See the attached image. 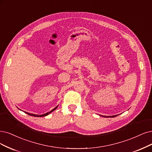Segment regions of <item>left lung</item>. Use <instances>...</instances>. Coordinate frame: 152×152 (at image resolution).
<instances>
[{
  "label": "left lung",
  "instance_id": "obj_1",
  "mask_svg": "<svg viewBox=\"0 0 152 152\" xmlns=\"http://www.w3.org/2000/svg\"><path fill=\"white\" fill-rule=\"evenodd\" d=\"M117 116V115H114V116H104V117H105V118H108V117H111V118H113V117H115V116Z\"/></svg>",
  "mask_w": 152,
  "mask_h": 152
}]
</instances>
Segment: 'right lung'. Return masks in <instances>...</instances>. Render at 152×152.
Here are the masks:
<instances>
[{
    "label": "right lung",
    "instance_id": "1",
    "mask_svg": "<svg viewBox=\"0 0 152 152\" xmlns=\"http://www.w3.org/2000/svg\"><path fill=\"white\" fill-rule=\"evenodd\" d=\"M58 106H56V108H54L53 110H52L51 111H50L49 112H48V113H45V114H43V115H35V114H31V113H27V112H25V113H27V114H28V115H31V116H36V117H42V116H46L48 115L49 113H52V112H53L54 110H55L56 108H58Z\"/></svg>",
    "mask_w": 152,
    "mask_h": 152
}]
</instances>
